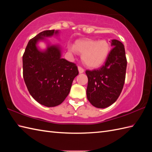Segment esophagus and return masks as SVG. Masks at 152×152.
<instances>
[{"instance_id":"1","label":"esophagus","mask_w":152,"mask_h":152,"mask_svg":"<svg viewBox=\"0 0 152 152\" xmlns=\"http://www.w3.org/2000/svg\"><path fill=\"white\" fill-rule=\"evenodd\" d=\"M78 71H79V73H80V74L83 73V72H84V70H83L81 66H78Z\"/></svg>"}]
</instances>
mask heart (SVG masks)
I'll return each instance as SVG.
<instances>
[{"label":"heart","instance_id":"obj_1","mask_svg":"<svg viewBox=\"0 0 152 152\" xmlns=\"http://www.w3.org/2000/svg\"><path fill=\"white\" fill-rule=\"evenodd\" d=\"M72 52L82 54L83 63L90 68L99 67L105 62L110 52V46L106 40H79L69 48Z\"/></svg>","mask_w":152,"mask_h":152}]
</instances>
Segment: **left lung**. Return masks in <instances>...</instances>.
Here are the masks:
<instances>
[{"instance_id": "8db88e82", "label": "left lung", "mask_w": 152, "mask_h": 152, "mask_svg": "<svg viewBox=\"0 0 152 152\" xmlns=\"http://www.w3.org/2000/svg\"><path fill=\"white\" fill-rule=\"evenodd\" d=\"M113 47L104 65L98 69L86 70L88 78L87 97L98 108L112 105L120 95L125 80L127 59L124 44L120 41L111 40Z\"/></svg>"}]
</instances>
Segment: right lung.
Here are the masks:
<instances>
[{"instance_id":"obj_1","label":"right lung","mask_w":152,"mask_h":152,"mask_svg":"<svg viewBox=\"0 0 152 152\" xmlns=\"http://www.w3.org/2000/svg\"><path fill=\"white\" fill-rule=\"evenodd\" d=\"M59 31L41 32L28 42L23 56V74L28 91L40 104L53 107L61 104L70 91L78 67L61 57L59 45H51L46 38L59 34ZM40 41L47 44L42 50L37 46Z\"/></svg>"}]
</instances>
